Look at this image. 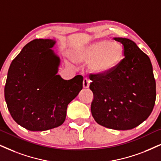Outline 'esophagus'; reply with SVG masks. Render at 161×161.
<instances>
[{"mask_svg": "<svg viewBox=\"0 0 161 161\" xmlns=\"http://www.w3.org/2000/svg\"><path fill=\"white\" fill-rule=\"evenodd\" d=\"M89 85H90V81H89L88 79H85L84 80H83V87H84V88H88Z\"/></svg>", "mask_w": 161, "mask_h": 161, "instance_id": "obj_1", "label": "esophagus"}]
</instances>
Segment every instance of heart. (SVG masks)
<instances>
[{
	"label": "heart",
	"instance_id": "1",
	"mask_svg": "<svg viewBox=\"0 0 161 161\" xmlns=\"http://www.w3.org/2000/svg\"><path fill=\"white\" fill-rule=\"evenodd\" d=\"M72 60L77 64H88L91 73L105 75L114 70L124 57L120 44L108 40H99L76 47L70 52Z\"/></svg>",
	"mask_w": 161,
	"mask_h": 161
}]
</instances>
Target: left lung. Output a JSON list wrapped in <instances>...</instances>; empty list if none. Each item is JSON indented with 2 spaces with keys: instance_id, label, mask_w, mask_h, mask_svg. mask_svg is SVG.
Instances as JSON below:
<instances>
[{
  "instance_id": "left-lung-1",
  "label": "left lung",
  "mask_w": 161,
  "mask_h": 161,
  "mask_svg": "<svg viewBox=\"0 0 161 161\" xmlns=\"http://www.w3.org/2000/svg\"><path fill=\"white\" fill-rule=\"evenodd\" d=\"M123 44L124 58L105 75H91L93 93L91 114L99 125L114 130L137 127L151 114L156 99V83L150 58L135 42L114 37Z\"/></svg>"
}]
</instances>
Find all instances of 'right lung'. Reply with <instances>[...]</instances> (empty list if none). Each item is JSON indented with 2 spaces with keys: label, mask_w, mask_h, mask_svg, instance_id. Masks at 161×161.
Segmentation results:
<instances>
[{
  "label": "right lung",
  "mask_w": 161,
  "mask_h": 161,
  "mask_svg": "<svg viewBox=\"0 0 161 161\" xmlns=\"http://www.w3.org/2000/svg\"><path fill=\"white\" fill-rule=\"evenodd\" d=\"M55 39H34L24 47L8 70L4 97L13 119L32 131L62 125L68 105L82 89L83 78L66 80L57 74L60 57Z\"/></svg>",
  "instance_id": "obj_1"
}]
</instances>
